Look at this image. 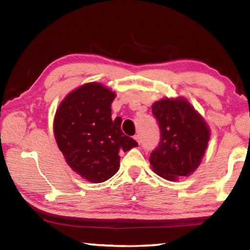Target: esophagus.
Wrapping results in <instances>:
<instances>
[{"label":"esophagus","mask_w":250,"mask_h":250,"mask_svg":"<svg viewBox=\"0 0 250 250\" xmlns=\"http://www.w3.org/2000/svg\"><path fill=\"white\" fill-rule=\"evenodd\" d=\"M134 140L137 141V142L139 143V145H140V143H141V137H140V135H139V134L134 135Z\"/></svg>","instance_id":"34e87169"}]
</instances>
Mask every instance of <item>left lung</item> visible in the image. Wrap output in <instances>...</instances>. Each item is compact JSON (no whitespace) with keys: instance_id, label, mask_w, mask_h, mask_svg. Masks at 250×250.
<instances>
[{"instance_id":"left-lung-1","label":"left lung","mask_w":250,"mask_h":250,"mask_svg":"<svg viewBox=\"0 0 250 250\" xmlns=\"http://www.w3.org/2000/svg\"><path fill=\"white\" fill-rule=\"evenodd\" d=\"M152 112L161 130L159 146L150 156L152 170L167 181L191 175L205 154L208 125L182 97L155 101Z\"/></svg>"}]
</instances>
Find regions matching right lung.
<instances>
[{"label":"right lung","mask_w":250,"mask_h":250,"mask_svg":"<svg viewBox=\"0 0 250 250\" xmlns=\"http://www.w3.org/2000/svg\"><path fill=\"white\" fill-rule=\"evenodd\" d=\"M116 94L99 83H88L67 95L54 118L57 146L68 166L91 183L109 180L120 167L119 152L137 146L111 118Z\"/></svg>","instance_id":"add662e5"}]
</instances>
